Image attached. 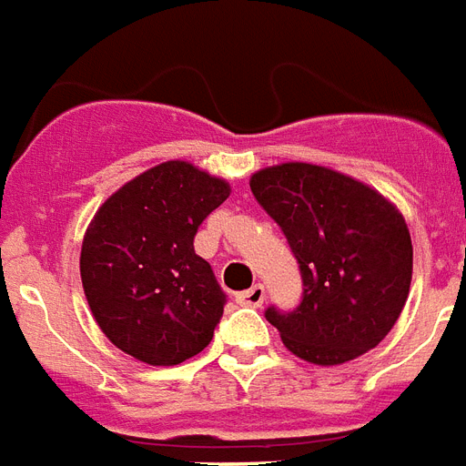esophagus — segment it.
<instances>
[{
  "label": "esophagus",
  "mask_w": 466,
  "mask_h": 466,
  "mask_svg": "<svg viewBox=\"0 0 466 466\" xmlns=\"http://www.w3.org/2000/svg\"><path fill=\"white\" fill-rule=\"evenodd\" d=\"M236 300L240 305H250V308H259V305L264 303V286L262 284H255L252 289H248V291L238 293Z\"/></svg>",
  "instance_id": "1"
}]
</instances>
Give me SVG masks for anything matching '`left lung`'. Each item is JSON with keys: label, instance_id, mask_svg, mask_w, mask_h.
<instances>
[{"label": "left lung", "instance_id": "1", "mask_svg": "<svg viewBox=\"0 0 466 466\" xmlns=\"http://www.w3.org/2000/svg\"><path fill=\"white\" fill-rule=\"evenodd\" d=\"M250 189L300 264V305L264 312L286 349L315 366L375 349L411 286L414 248L401 211L366 182L312 163L257 170Z\"/></svg>", "mask_w": 466, "mask_h": 466}]
</instances>
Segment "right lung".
<instances>
[{
    "label": "right lung",
    "mask_w": 466,
    "mask_h": 466,
    "mask_svg": "<svg viewBox=\"0 0 466 466\" xmlns=\"http://www.w3.org/2000/svg\"><path fill=\"white\" fill-rule=\"evenodd\" d=\"M228 195L221 177L166 161L100 204L81 245V284L120 351L148 366H177L209 346L226 293L195 252V236Z\"/></svg>",
    "instance_id": "add662e5"
}]
</instances>
